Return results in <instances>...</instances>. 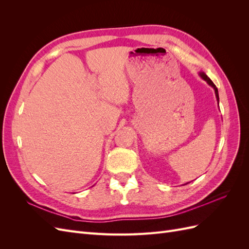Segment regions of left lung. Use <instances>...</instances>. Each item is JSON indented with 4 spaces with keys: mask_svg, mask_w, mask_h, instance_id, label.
<instances>
[{
    "mask_svg": "<svg viewBox=\"0 0 249 249\" xmlns=\"http://www.w3.org/2000/svg\"><path fill=\"white\" fill-rule=\"evenodd\" d=\"M200 76L202 77V79H203V80H206V81L208 82V84H209V85H211V86H212V87L214 88V90H215V94H216V97H217V101H219V95H218V89H217V87L215 86L214 83L212 82V80H211V79L207 76V74H206V73H203V72H200Z\"/></svg>",
    "mask_w": 249,
    "mask_h": 249,
    "instance_id": "8db88e82",
    "label": "left lung"
}]
</instances>
